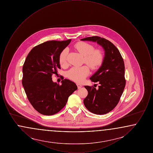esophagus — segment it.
<instances>
[{"label":"esophagus","mask_w":153,"mask_h":153,"mask_svg":"<svg viewBox=\"0 0 153 153\" xmlns=\"http://www.w3.org/2000/svg\"><path fill=\"white\" fill-rule=\"evenodd\" d=\"M77 88H78L79 89H80V88H81L82 87V85L81 84H79V83H77Z\"/></svg>","instance_id":"1"}]
</instances>
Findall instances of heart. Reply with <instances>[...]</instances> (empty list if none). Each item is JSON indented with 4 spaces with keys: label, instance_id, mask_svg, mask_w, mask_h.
Instances as JSON below:
<instances>
[{
    "label": "heart",
    "instance_id": "b5f03b06",
    "mask_svg": "<svg viewBox=\"0 0 153 153\" xmlns=\"http://www.w3.org/2000/svg\"><path fill=\"white\" fill-rule=\"evenodd\" d=\"M74 48L84 56V62L92 69H97L102 65L104 60L103 53L100 50H94V47L92 45L79 42L75 44ZM67 54V49H64L59 54V62L62 66L66 64ZM89 72V68L87 66L73 67L68 71L67 76L71 80L80 82L88 76Z\"/></svg>",
    "mask_w": 153,
    "mask_h": 153
}]
</instances>
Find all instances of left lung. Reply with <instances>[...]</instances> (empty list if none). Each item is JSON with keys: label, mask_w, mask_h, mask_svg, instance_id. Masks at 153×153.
<instances>
[{"label": "left lung", "mask_w": 153, "mask_h": 153, "mask_svg": "<svg viewBox=\"0 0 153 153\" xmlns=\"http://www.w3.org/2000/svg\"><path fill=\"white\" fill-rule=\"evenodd\" d=\"M81 41L96 42L104 51L102 65L90 77L92 82H99L100 86L98 89L84 86L88 91L84 105L95 114H107L117 106L126 85L123 59L116 46L105 38L94 36Z\"/></svg>", "instance_id": "left-lung-1"}]
</instances>
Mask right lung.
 Here are the masks:
<instances>
[{
  "mask_svg": "<svg viewBox=\"0 0 153 153\" xmlns=\"http://www.w3.org/2000/svg\"><path fill=\"white\" fill-rule=\"evenodd\" d=\"M71 41H49L38 45L30 51L23 66L22 82L25 93L34 109L44 115L57 114L77 89L71 80H62L60 85L51 78L61 69L60 53Z\"/></svg>",
  "mask_w": 153,
  "mask_h": 153,
  "instance_id": "add662e5",
  "label": "right lung"
}]
</instances>
